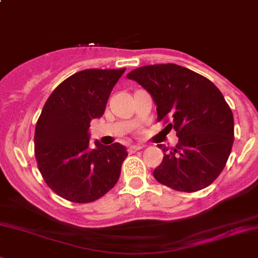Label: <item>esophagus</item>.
I'll return each instance as SVG.
<instances>
[{"mask_svg":"<svg viewBox=\"0 0 258 258\" xmlns=\"http://www.w3.org/2000/svg\"><path fill=\"white\" fill-rule=\"evenodd\" d=\"M143 148H144L143 145H138L137 144V145H132V147H129L128 150H129V153L132 154V153H135V151H138V150H142Z\"/></svg>","mask_w":258,"mask_h":258,"instance_id":"esophagus-1","label":"esophagus"}]
</instances>
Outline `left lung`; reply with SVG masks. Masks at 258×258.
<instances>
[{"label":"left lung","instance_id":"left-lung-1","mask_svg":"<svg viewBox=\"0 0 258 258\" xmlns=\"http://www.w3.org/2000/svg\"><path fill=\"white\" fill-rule=\"evenodd\" d=\"M126 78L138 82L156 104L158 120H171L176 147L163 149L153 171L160 184L194 192L209 186L226 165L233 144V115L219 88L205 77L172 64L144 66Z\"/></svg>","mask_w":258,"mask_h":258}]
</instances>
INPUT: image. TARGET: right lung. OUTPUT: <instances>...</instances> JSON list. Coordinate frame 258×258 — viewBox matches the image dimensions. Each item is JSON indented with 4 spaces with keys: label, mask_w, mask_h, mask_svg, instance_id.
I'll return each mask as SVG.
<instances>
[{
    "label": "right lung",
    "mask_w": 258,
    "mask_h": 258,
    "mask_svg": "<svg viewBox=\"0 0 258 258\" xmlns=\"http://www.w3.org/2000/svg\"><path fill=\"white\" fill-rule=\"evenodd\" d=\"M125 68L84 70L59 84L47 99L34 133V155L44 181L72 203H92L118 181L128 156L119 143L89 144L92 119L104 114Z\"/></svg>",
    "instance_id": "1"
}]
</instances>
